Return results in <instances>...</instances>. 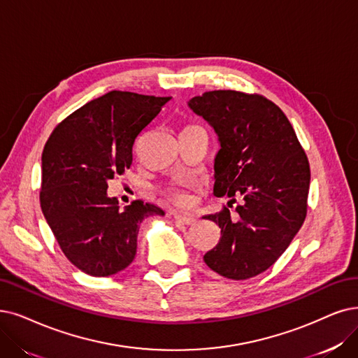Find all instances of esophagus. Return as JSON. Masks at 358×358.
Instances as JSON below:
<instances>
[{"mask_svg": "<svg viewBox=\"0 0 358 358\" xmlns=\"http://www.w3.org/2000/svg\"><path fill=\"white\" fill-rule=\"evenodd\" d=\"M175 219L183 224H192L195 223V217L187 213H175Z\"/></svg>", "mask_w": 358, "mask_h": 358, "instance_id": "obj_1", "label": "esophagus"}]
</instances>
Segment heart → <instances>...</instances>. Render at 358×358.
<instances>
[{
	"label": "heart",
	"mask_w": 358,
	"mask_h": 358,
	"mask_svg": "<svg viewBox=\"0 0 358 358\" xmlns=\"http://www.w3.org/2000/svg\"><path fill=\"white\" fill-rule=\"evenodd\" d=\"M192 129H199V127L195 126V124H188V126H185L183 132L192 131ZM164 194H166L167 198L171 199V201H175L178 204H187L188 203V195L185 194L179 187H173V185H171V187H167L164 189Z\"/></svg>",
	"instance_id": "b5f03b06"
}]
</instances>
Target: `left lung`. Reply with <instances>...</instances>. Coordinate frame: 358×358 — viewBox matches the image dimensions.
<instances>
[{
	"label": "left lung",
	"mask_w": 358,
	"mask_h": 358,
	"mask_svg": "<svg viewBox=\"0 0 358 358\" xmlns=\"http://www.w3.org/2000/svg\"><path fill=\"white\" fill-rule=\"evenodd\" d=\"M188 106L219 136L213 192L229 196L227 207L204 217L222 232L204 262L227 279L254 278L275 264L306 220L308 159L288 117L263 95L210 91Z\"/></svg>",
	"instance_id": "obj_1"
}]
</instances>
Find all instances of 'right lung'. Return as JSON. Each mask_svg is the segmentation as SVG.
<instances>
[{
	"mask_svg": "<svg viewBox=\"0 0 358 358\" xmlns=\"http://www.w3.org/2000/svg\"><path fill=\"white\" fill-rule=\"evenodd\" d=\"M170 96L110 91L71 113L42 151L41 208L64 255L83 273L104 278L129 266L139 224L164 216L154 204L124 210L107 195L108 180L132 164L136 136Z\"/></svg>",
	"mask_w": 358,
	"mask_h": 358,
	"instance_id": "obj_1",
	"label": "right lung"
}]
</instances>
